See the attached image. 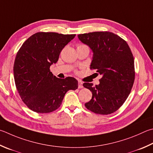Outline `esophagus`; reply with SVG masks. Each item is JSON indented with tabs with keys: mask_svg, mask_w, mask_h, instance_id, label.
<instances>
[{
	"mask_svg": "<svg viewBox=\"0 0 153 153\" xmlns=\"http://www.w3.org/2000/svg\"><path fill=\"white\" fill-rule=\"evenodd\" d=\"M83 88V83L80 80H78V88Z\"/></svg>",
	"mask_w": 153,
	"mask_h": 153,
	"instance_id": "obj_1",
	"label": "esophagus"
}]
</instances>
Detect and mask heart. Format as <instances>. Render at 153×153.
<instances>
[{"mask_svg": "<svg viewBox=\"0 0 153 153\" xmlns=\"http://www.w3.org/2000/svg\"><path fill=\"white\" fill-rule=\"evenodd\" d=\"M81 45H78L77 46H81Z\"/></svg>", "mask_w": 153, "mask_h": 153, "instance_id": "1", "label": "heart"}]
</instances>
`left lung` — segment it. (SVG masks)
I'll return each mask as SVG.
<instances>
[{"label": "left lung", "mask_w": 153, "mask_h": 153, "mask_svg": "<svg viewBox=\"0 0 153 153\" xmlns=\"http://www.w3.org/2000/svg\"><path fill=\"white\" fill-rule=\"evenodd\" d=\"M79 39L94 52L90 69L102 76L100 84L84 83L92 92L85 104L87 109L102 115L118 110L132 90L135 78L134 61L126 41L109 31H97L78 35Z\"/></svg>", "instance_id": "1"}]
</instances>
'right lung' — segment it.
Wrapping results in <instances>:
<instances>
[{
  "mask_svg": "<svg viewBox=\"0 0 153 153\" xmlns=\"http://www.w3.org/2000/svg\"><path fill=\"white\" fill-rule=\"evenodd\" d=\"M75 36L36 33L25 41L16 53L13 67L16 90L22 101L33 112H53L62 104L68 90L77 89V79L72 77L57 78L49 69Z\"/></svg>",
  "mask_w": 153,
  "mask_h": 153,
  "instance_id": "1",
  "label": "right lung"
}]
</instances>
